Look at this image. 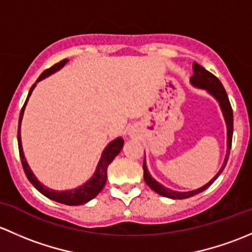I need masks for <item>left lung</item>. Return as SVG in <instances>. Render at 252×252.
<instances>
[{
  "label": "left lung",
  "mask_w": 252,
  "mask_h": 252,
  "mask_svg": "<svg viewBox=\"0 0 252 252\" xmlns=\"http://www.w3.org/2000/svg\"><path fill=\"white\" fill-rule=\"evenodd\" d=\"M193 76L190 77V84L193 85L194 87L198 88H203V90H206L207 92L210 93L211 95H214L215 98L219 102L220 107H221V110L223 113V116H224L225 120V125H227V155H225L224 162H223L221 170L219 171L216 176L210 181L209 183H206L205 186L201 187V188L195 189V190H190V191H176V190H171V189L166 188V187L160 184L159 182L154 180V178L150 176L149 171H148L147 165H145V160L143 162V170H144V181L155 193L160 194V195L166 196V198H171V199H187L190 198V196L195 195V194L201 193L204 191L205 189L209 188L212 183L215 182L217 177L220 176V173L224 170L225 164L228 161V158H229V152L230 148H232V138H233V110L232 107H230L229 99H228L227 92H225L224 87L221 84L219 79L215 76L214 74H211L210 71H207L204 66L199 65L198 63L194 62L193 63Z\"/></svg>",
  "instance_id": "1"
}]
</instances>
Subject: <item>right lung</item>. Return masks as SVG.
<instances>
[{
	"instance_id": "1",
	"label": "right lung",
	"mask_w": 252,
	"mask_h": 252,
	"mask_svg": "<svg viewBox=\"0 0 252 252\" xmlns=\"http://www.w3.org/2000/svg\"><path fill=\"white\" fill-rule=\"evenodd\" d=\"M65 63H68V59H63V61L59 62V63L54 64L52 68L45 70V71L40 75V77L36 80V82L41 81V80H43L45 77L49 76V75L53 74V72L58 71L59 69L63 68V66L65 65ZM36 84H33L30 88L27 100H25L24 105H23L22 108V111H20L19 126H18V147H19L20 160H22V165H23V168H24L25 175H27L28 180L30 181L31 184H32V186L35 187L40 193H42L43 195L47 196V198L51 199V200H54L57 201V203H61L64 205H70V206L86 204L87 201L92 200L94 196H97L98 193L104 188L105 182H107V168L109 164L114 160V158L120 153L121 148H123L124 145V139L121 138V137H119V138L114 139L113 142H110V143L107 145V148H105L104 152H103L99 162H98L97 168H95V172L94 175H93V177L91 178L90 181H87L85 184H82L81 187H79V188L76 189H71V190H64V191H56V190H52V189L49 188H46L43 184L38 182L37 178H36L35 175L32 173V171L30 170L29 165H28L27 162V159H25L24 157V153H23L22 138H20V123H22L23 114H24L25 105H27L28 99H29L31 92H32Z\"/></svg>"
}]
</instances>
